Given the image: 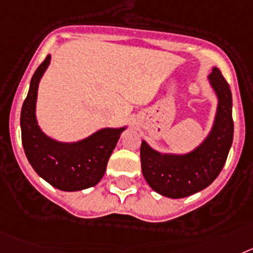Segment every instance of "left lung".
Returning <instances> with one entry per match:
<instances>
[{
  "label": "left lung",
  "instance_id": "1",
  "mask_svg": "<svg viewBox=\"0 0 253 253\" xmlns=\"http://www.w3.org/2000/svg\"><path fill=\"white\" fill-rule=\"evenodd\" d=\"M209 84L218 98L211 129L187 153H160L142 140L140 157L144 178L155 192L182 199L211 184L221 172L233 142L232 93L219 69L212 67Z\"/></svg>",
  "mask_w": 253,
  "mask_h": 253
}]
</instances>
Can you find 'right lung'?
Here are the masks:
<instances>
[{
  "label": "right lung",
  "instance_id": "1",
  "mask_svg": "<svg viewBox=\"0 0 253 253\" xmlns=\"http://www.w3.org/2000/svg\"><path fill=\"white\" fill-rule=\"evenodd\" d=\"M50 63L45 57L30 80L28 96L20 116L21 140L25 155L39 177L61 191H81L99 183L112 151L127 126L104 127L72 142L45 135L37 120V98L41 79Z\"/></svg>",
  "mask_w": 253,
  "mask_h": 253
}]
</instances>
